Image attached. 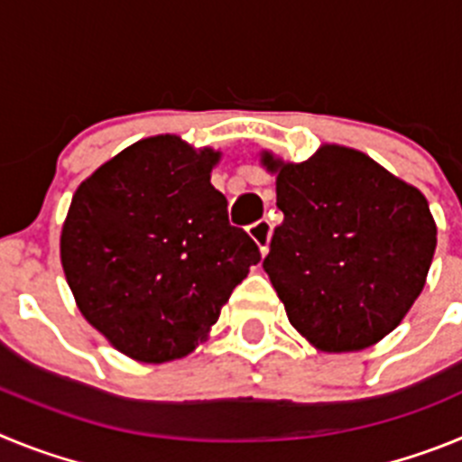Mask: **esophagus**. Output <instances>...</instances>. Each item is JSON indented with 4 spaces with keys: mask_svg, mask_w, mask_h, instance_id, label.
Masks as SVG:
<instances>
[{
    "mask_svg": "<svg viewBox=\"0 0 462 462\" xmlns=\"http://www.w3.org/2000/svg\"><path fill=\"white\" fill-rule=\"evenodd\" d=\"M247 234H250L252 240L259 245L261 254H266L268 243H271V234H273L271 222H268V219H259V222H254V224H250V226H247Z\"/></svg>",
    "mask_w": 462,
    "mask_h": 462,
    "instance_id": "34e87169",
    "label": "esophagus"
}]
</instances>
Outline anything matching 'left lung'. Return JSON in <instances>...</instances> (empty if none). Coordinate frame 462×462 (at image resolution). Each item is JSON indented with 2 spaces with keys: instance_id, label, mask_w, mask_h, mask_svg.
Instances as JSON below:
<instances>
[{
  "instance_id": "left-lung-1",
  "label": "left lung",
  "mask_w": 462,
  "mask_h": 462,
  "mask_svg": "<svg viewBox=\"0 0 462 462\" xmlns=\"http://www.w3.org/2000/svg\"><path fill=\"white\" fill-rule=\"evenodd\" d=\"M263 164L284 212L263 268L293 328L321 352L382 340L426 284L438 245L426 196L340 145L303 164L263 154Z\"/></svg>"
}]
</instances>
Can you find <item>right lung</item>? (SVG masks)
I'll return each mask as SVG.
<instances>
[{"mask_svg": "<svg viewBox=\"0 0 462 462\" xmlns=\"http://www.w3.org/2000/svg\"><path fill=\"white\" fill-rule=\"evenodd\" d=\"M217 159L178 136L145 138L73 196L64 275L85 319L136 361L187 356L261 261L210 185Z\"/></svg>", "mask_w": 462, "mask_h": 462, "instance_id": "add662e5", "label": "right lung"}]
</instances>
